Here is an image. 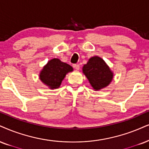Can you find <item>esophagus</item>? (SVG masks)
I'll list each match as a JSON object with an SVG mask.
<instances>
[{
  "label": "esophagus",
  "mask_w": 149,
  "mask_h": 149,
  "mask_svg": "<svg viewBox=\"0 0 149 149\" xmlns=\"http://www.w3.org/2000/svg\"><path fill=\"white\" fill-rule=\"evenodd\" d=\"M72 66L74 69H76V70L79 69V65H78V64H73Z\"/></svg>",
  "instance_id": "obj_1"
}]
</instances>
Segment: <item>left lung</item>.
<instances>
[{
	"instance_id": "obj_1",
	"label": "left lung",
	"mask_w": 149,
	"mask_h": 149,
	"mask_svg": "<svg viewBox=\"0 0 149 149\" xmlns=\"http://www.w3.org/2000/svg\"><path fill=\"white\" fill-rule=\"evenodd\" d=\"M83 72L96 91L107 86L113 79V72L104 60L99 56L91 58L84 65Z\"/></svg>"
}]
</instances>
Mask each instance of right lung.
<instances>
[{"mask_svg": "<svg viewBox=\"0 0 149 149\" xmlns=\"http://www.w3.org/2000/svg\"><path fill=\"white\" fill-rule=\"evenodd\" d=\"M72 70L71 65L61 62L58 58H53L44 66L40 74V79L50 88H56L60 86L66 74Z\"/></svg>", "mask_w": 149, "mask_h": 149, "instance_id": "1", "label": "right lung"}]
</instances>
